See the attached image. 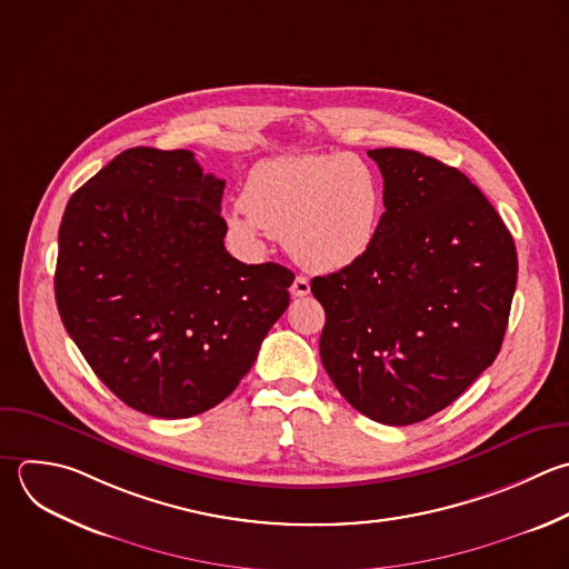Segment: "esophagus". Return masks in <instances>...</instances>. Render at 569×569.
<instances>
[{"label": "esophagus", "instance_id": "1", "mask_svg": "<svg viewBox=\"0 0 569 569\" xmlns=\"http://www.w3.org/2000/svg\"><path fill=\"white\" fill-rule=\"evenodd\" d=\"M289 291H291L293 298H305V296H309L311 284H309V280H307L305 276H298V278L293 280V284L289 287Z\"/></svg>", "mask_w": 569, "mask_h": 569}]
</instances>
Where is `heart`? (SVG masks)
<instances>
[{
    "instance_id": "heart-1",
    "label": "heart",
    "mask_w": 569,
    "mask_h": 569,
    "mask_svg": "<svg viewBox=\"0 0 569 569\" xmlns=\"http://www.w3.org/2000/svg\"><path fill=\"white\" fill-rule=\"evenodd\" d=\"M382 211V182L365 160L345 153L282 156L249 171L242 207L227 213V227L242 244H258L264 233L280 238L300 267L331 273L369 253Z\"/></svg>"
}]
</instances>
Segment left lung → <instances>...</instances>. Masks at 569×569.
I'll return each mask as SVG.
<instances>
[{
	"label": "left lung",
	"instance_id": "left-lung-1",
	"mask_svg": "<svg viewBox=\"0 0 569 569\" xmlns=\"http://www.w3.org/2000/svg\"><path fill=\"white\" fill-rule=\"evenodd\" d=\"M385 213L369 253L311 280L325 307L322 365L345 400L382 425L451 405L498 356L516 247L465 173L409 149H373Z\"/></svg>",
	"mask_w": 569,
	"mask_h": 569
}]
</instances>
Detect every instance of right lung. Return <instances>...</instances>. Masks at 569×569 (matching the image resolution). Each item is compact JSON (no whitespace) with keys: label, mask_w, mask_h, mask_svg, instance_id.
<instances>
[{"label":"right lung","mask_w":569,"mask_h":569,"mask_svg":"<svg viewBox=\"0 0 569 569\" xmlns=\"http://www.w3.org/2000/svg\"><path fill=\"white\" fill-rule=\"evenodd\" d=\"M222 193L191 151L136 147L73 193L60 224L62 322L96 376L156 418L222 402L289 307L287 267L224 249Z\"/></svg>","instance_id":"1"}]
</instances>
